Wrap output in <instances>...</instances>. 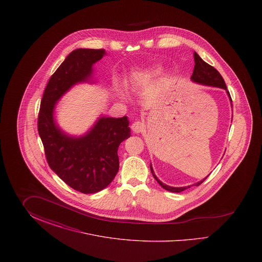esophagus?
I'll return each mask as SVG.
<instances>
[{
	"mask_svg": "<svg viewBox=\"0 0 262 262\" xmlns=\"http://www.w3.org/2000/svg\"><path fill=\"white\" fill-rule=\"evenodd\" d=\"M143 128H144V124H143L142 122H140V121H137V122H135V123L132 125V129H133V132L136 133V134H138V133L142 132Z\"/></svg>",
	"mask_w": 262,
	"mask_h": 262,
	"instance_id": "esophagus-1",
	"label": "esophagus"
}]
</instances>
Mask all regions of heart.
Returning <instances> with one entry per match:
<instances>
[{"label": "heart", "mask_w": 262, "mask_h": 262, "mask_svg": "<svg viewBox=\"0 0 262 262\" xmlns=\"http://www.w3.org/2000/svg\"><path fill=\"white\" fill-rule=\"evenodd\" d=\"M164 73V68L161 64H151L149 67L143 68L137 72H135L130 77V83L133 88H137L138 86L149 84L158 78ZM120 93L125 96V89L121 88Z\"/></svg>", "instance_id": "obj_1"}]
</instances>
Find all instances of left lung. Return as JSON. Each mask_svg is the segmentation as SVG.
<instances>
[{
    "label": "left lung",
    "instance_id": "left-lung-1",
    "mask_svg": "<svg viewBox=\"0 0 262 262\" xmlns=\"http://www.w3.org/2000/svg\"><path fill=\"white\" fill-rule=\"evenodd\" d=\"M194 69H193V73L192 75L190 77V79L195 82V83H199V84H202V85H207V86H213V88H219L225 89L228 96H229V99L231 101V105H232V98L230 96V93L229 91L227 90V86H226V83H225L224 79L223 77L221 76V75L219 74V72L214 69L213 67H211L210 64H208L207 62H204L198 53L194 52ZM150 170H151V173L153 174L154 179L157 181V183L161 186V187L166 189V190H169V191H172V192H181L185 189H187L188 187H192V186H200V184H202L206 178H204L203 180H201L200 182H198L195 184H193L192 186H187V187H170V186H167L165 184H163L162 182L156 177V174L153 171V168H152V165L150 164Z\"/></svg>",
    "mask_w": 262,
    "mask_h": 262
}]
</instances>
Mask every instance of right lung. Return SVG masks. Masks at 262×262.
<instances>
[{
    "mask_svg": "<svg viewBox=\"0 0 262 262\" xmlns=\"http://www.w3.org/2000/svg\"><path fill=\"white\" fill-rule=\"evenodd\" d=\"M103 49L73 51L51 76L38 115V133L51 169L60 179L82 193H95L108 187L119 171L118 148L130 137L126 117L100 116L86 134H66L55 120L56 104L75 84L94 83L93 64Z\"/></svg>",
    "mask_w": 262,
    "mask_h": 262,
    "instance_id": "1",
    "label": "right lung"
}]
</instances>
